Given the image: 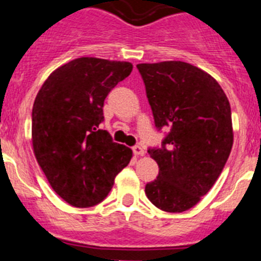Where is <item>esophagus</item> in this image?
<instances>
[{
	"label": "esophagus",
	"mask_w": 261,
	"mask_h": 261,
	"mask_svg": "<svg viewBox=\"0 0 261 261\" xmlns=\"http://www.w3.org/2000/svg\"><path fill=\"white\" fill-rule=\"evenodd\" d=\"M133 153L136 156H142L145 154V149L140 145H136V146H133Z\"/></svg>",
	"instance_id": "34e87169"
}]
</instances>
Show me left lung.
<instances>
[{
    "instance_id": "8db88e82",
    "label": "left lung",
    "mask_w": 261,
    "mask_h": 261,
    "mask_svg": "<svg viewBox=\"0 0 261 261\" xmlns=\"http://www.w3.org/2000/svg\"><path fill=\"white\" fill-rule=\"evenodd\" d=\"M156 128L167 126L162 147L149 154L159 174L145 193L156 208L181 213L209 192L234 141L231 108L220 84L183 61L138 64Z\"/></svg>"
}]
</instances>
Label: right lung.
Listing matches in <instances>:
<instances>
[{
	"label": "right lung",
	"instance_id": "1",
	"mask_svg": "<svg viewBox=\"0 0 261 261\" xmlns=\"http://www.w3.org/2000/svg\"><path fill=\"white\" fill-rule=\"evenodd\" d=\"M133 65L80 57L53 70L32 107V149L52 190L75 208L99 204L132 150L99 129L111 90Z\"/></svg>",
	"mask_w": 261,
	"mask_h": 261
}]
</instances>
